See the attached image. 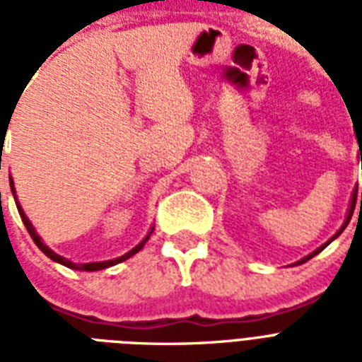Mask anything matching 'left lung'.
Instances as JSON below:
<instances>
[{
	"label": "left lung",
	"mask_w": 362,
	"mask_h": 362,
	"mask_svg": "<svg viewBox=\"0 0 362 362\" xmlns=\"http://www.w3.org/2000/svg\"><path fill=\"white\" fill-rule=\"evenodd\" d=\"M357 197H359V195H357V189H355V193H354V201H351V209H349V214H348V218H346V221H344V226L340 227V229H338V231H337V235H334V237H332V238H329V242H325V244H323V246H320V247H317V250H315V252H312V253H310V255H306V257H303V259H300V261H297V263H295V264H303V263H306V261H310V259L314 257V255H317V253H320V252H323V250H325V247L329 246V244H331L332 240H334V238H337V237H340V235H342V231H344V229H346V227H348L349 220H351V216H354L355 201H357ZM361 204H362V192H361Z\"/></svg>",
	"instance_id": "left-lung-1"
}]
</instances>
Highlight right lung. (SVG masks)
<instances>
[{
    "label": "right lung",
    "mask_w": 362,
    "mask_h": 362,
    "mask_svg": "<svg viewBox=\"0 0 362 362\" xmlns=\"http://www.w3.org/2000/svg\"><path fill=\"white\" fill-rule=\"evenodd\" d=\"M11 186H13V178H11ZM14 193V199H16V192H14V186L11 187ZM16 206H18V212H20V218H22V221H24V226L28 227V231H30L31 238L35 240V244L39 247H41V252L42 253H47L48 257L52 259V261H58V263L65 264V267H69V269H76V270H86V272H92V270H103V269H109V267H112V264H118L122 263V261H125V259H129L131 255H135L136 252H141L142 247H144V244L148 242V238H150V235L153 233V227L148 231V235L144 238H142L139 244H136L133 250H129L127 253H124V255H120V257H115V259H107V261H73V259L69 257H65V255H59L56 250H52V247L48 246L47 242L42 240L41 235L35 231V227H33V223L30 221V218L25 216L24 209L20 206V203H16Z\"/></svg>",
    "instance_id": "1"
}]
</instances>
